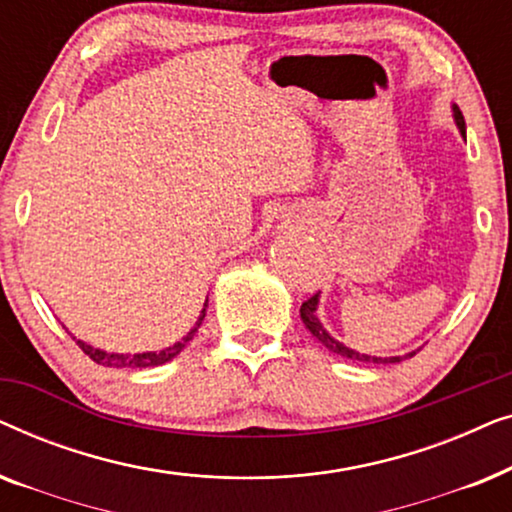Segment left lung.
<instances>
[{"mask_svg":"<svg viewBox=\"0 0 512 512\" xmlns=\"http://www.w3.org/2000/svg\"><path fill=\"white\" fill-rule=\"evenodd\" d=\"M452 116H454V123H457V128L461 132V137H466V123H464V114H461L457 104H452ZM317 307H319V293H314L310 300H305L303 305H300V319H303V324L307 331H310L314 338H317L321 345H324L328 352L342 356V359H352V361H363V363H398L403 361L405 356H415V352L405 354V356H370V354H361L356 352V349H349L347 345H342L333 338L331 333L326 331L324 324H321L319 317H317Z\"/></svg>","mask_w":512,"mask_h":512,"instance_id":"1","label":"left lung"}]
</instances>
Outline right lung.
Returning <instances> with one entry per match:
<instances>
[{
	"label": "right lung",
	"instance_id": "right-lung-1",
	"mask_svg": "<svg viewBox=\"0 0 512 512\" xmlns=\"http://www.w3.org/2000/svg\"><path fill=\"white\" fill-rule=\"evenodd\" d=\"M205 312H207V300H205V307H202L198 321H195V326L188 331L184 338L179 342H174V345L160 349V352H139V354H116V352H104V349H97L93 345H88V342L83 340H76V345H79L83 352H86L90 359L95 363H100V366H107V368H151V366H163V363L172 361L174 356H177L181 349H184L188 342L193 340V335L198 333V328L202 324V319H205Z\"/></svg>",
	"mask_w": 512,
	"mask_h": 512
}]
</instances>
